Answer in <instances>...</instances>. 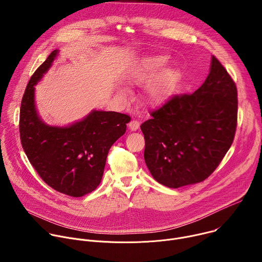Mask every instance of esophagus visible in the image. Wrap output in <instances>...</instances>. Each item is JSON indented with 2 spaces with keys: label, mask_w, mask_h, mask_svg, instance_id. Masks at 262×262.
<instances>
[{
  "label": "esophagus",
  "mask_w": 262,
  "mask_h": 262,
  "mask_svg": "<svg viewBox=\"0 0 262 262\" xmlns=\"http://www.w3.org/2000/svg\"><path fill=\"white\" fill-rule=\"evenodd\" d=\"M139 126H140V122H139L138 120H136V119H133V120L128 123V128H129L130 130H137V129L139 128Z\"/></svg>",
  "instance_id": "34e87169"
}]
</instances>
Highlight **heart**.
Returning <instances> with one entry per match:
<instances>
[{
    "label": "heart",
    "instance_id": "heart-1",
    "mask_svg": "<svg viewBox=\"0 0 262 262\" xmlns=\"http://www.w3.org/2000/svg\"><path fill=\"white\" fill-rule=\"evenodd\" d=\"M167 59L165 57L159 56L148 59L144 62L142 68L136 70L132 76V81L134 83H145L147 81L154 78L155 73L162 69L164 65L166 64ZM170 76L171 74H165V77L158 79L155 83H152L147 89V99L150 103H157L165 95L166 89L168 87V84L170 82ZM122 93H125V91H122Z\"/></svg>",
    "mask_w": 262,
    "mask_h": 262
}]
</instances>
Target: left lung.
Wrapping results in <instances>:
<instances>
[{"instance_id": "obj_1", "label": "left lung", "mask_w": 262, "mask_h": 262, "mask_svg": "<svg viewBox=\"0 0 262 262\" xmlns=\"http://www.w3.org/2000/svg\"><path fill=\"white\" fill-rule=\"evenodd\" d=\"M141 125L144 159L154 178L177 189L206 179L233 142L237 90L227 70L212 56L202 86L175 95L152 111Z\"/></svg>"}]
</instances>
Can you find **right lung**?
Masks as SVG:
<instances>
[{
	"mask_svg": "<svg viewBox=\"0 0 262 262\" xmlns=\"http://www.w3.org/2000/svg\"><path fill=\"white\" fill-rule=\"evenodd\" d=\"M58 53H51L26 87L19 113L20 141L31 165L47 184L62 194L82 197L100 183L110 148L124 135L130 117L93 110L68 126L45 123L36 111L34 86L51 68Z\"/></svg>",
	"mask_w": 262,
	"mask_h": 262,
	"instance_id": "add662e5",
	"label": "right lung"
}]
</instances>
